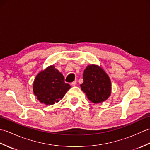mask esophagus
<instances>
[{
	"label": "esophagus",
	"instance_id": "obj_1",
	"mask_svg": "<svg viewBox=\"0 0 150 150\" xmlns=\"http://www.w3.org/2000/svg\"><path fill=\"white\" fill-rule=\"evenodd\" d=\"M77 84V81H73L71 82V86H75Z\"/></svg>",
	"mask_w": 150,
	"mask_h": 150
}]
</instances>
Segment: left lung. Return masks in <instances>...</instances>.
Segmentation results:
<instances>
[{
  "label": "left lung",
  "instance_id": "obj_1",
  "mask_svg": "<svg viewBox=\"0 0 150 150\" xmlns=\"http://www.w3.org/2000/svg\"><path fill=\"white\" fill-rule=\"evenodd\" d=\"M81 90L93 103L105 101L111 94V81L104 70L96 65L87 66L83 74Z\"/></svg>",
  "mask_w": 150,
  "mask_h": 150
}]
</instances>
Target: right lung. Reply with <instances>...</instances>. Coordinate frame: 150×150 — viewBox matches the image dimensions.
<instances>
[{
  "instance_id": "add662e5",
  "label": "right lung",
  "mask_w": 150,
  "mask_h": 150,
  "mask_svg": "<svg viewBox=\"0 0 150 150\" xmlns=\"http://www.w3.org/2000/svg\"><path fill=\"white\" fill-rule=\"evenodd\" d=\"M69 84L64 82L61 73L51 66L40 72L35 79L34 94L41 103L52 105L62 99L69 89Z\"/></svg>"
}]
</instances>
